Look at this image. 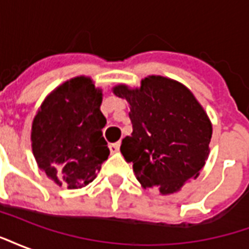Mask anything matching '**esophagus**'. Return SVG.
<instances>
[{"instance_id": "34e87169", "label": "esophagus", "mask_w": 249, "mask_h": 249, "mask_svg": "<svg viewBox=\"0 0 249 249\" xmlns=\"http://www.w3.org/2000/svg\"><path fill=\"white\" fill-rule=\"evenodd\" d=\"M109 149L112 153H117L120 151V142H113V144H109Z\"/></svg>"}]
</instances>
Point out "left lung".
Instances as JSON below:
<instances>
[{"label":"left lung","instance_id":"8db88e82","mask_svg":"<svg viewBox=\"0 0 249 249\" xmlns=\"http://www.w3.org/2000/svg\"><path fill=\"white\" fill-rule=\"evenodd\" d=\"M130 105L133 132L120 151L144 188L169 195L196 178L209 153L212 125L192 93L161 76L146 77L140 89H113Z\"/></svg>","mask_w":249,"mask_h":249}]
</instances>
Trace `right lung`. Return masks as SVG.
Returning a JSON list of instances; mask_svg holds the SVG:
<instances>
[{"instance_id": "1", "label": "right lung", "mask_w": 249, "mask_h": 249, "mask_svg": "<svg viewBox=\"0 0 249 249\" xmlns=\"http://www.w3.org/2000/svg\"><path fill=\"white\" fill-rule=\"evenodd\" d=\"M103 93L90 78L77 77L52 92L32 125V148L38 167L69 189L92 183L109 156L100 110Z\"/></svg>"}]
</instances>
